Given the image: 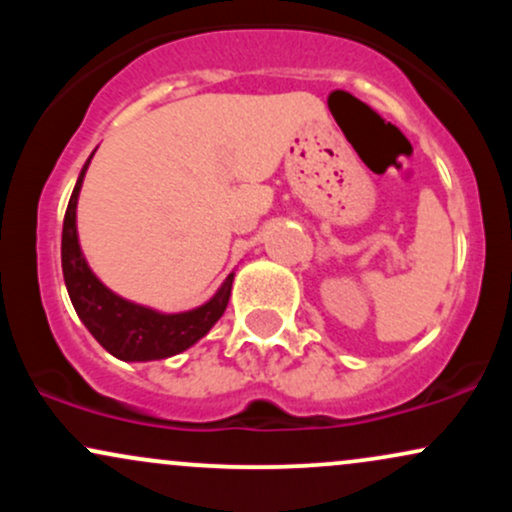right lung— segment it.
<instances>
[{
  "mask_svg": "<svg viewBox=\"0 0 512 512\" xmlns=\"http://www.w3.org/2000/svg\"><path fill=\"white\" fill-rule=\"evenodd\" d=\"M91 158L76 180L62 228V272L76 315L96 337V342L122 361H156V358L180 354L197 339H202L223 315L231 298L233 274L223 281L219 293L209 303L180 315H161L105 289L88 269L81 255L79 238H76V199H79L81 182H84Z\"/></svg>",
  "mask_w": 512,
  "mask_h": 512,
  "instance_id": "1",
  "label": "right lung"
}]
</instances>
